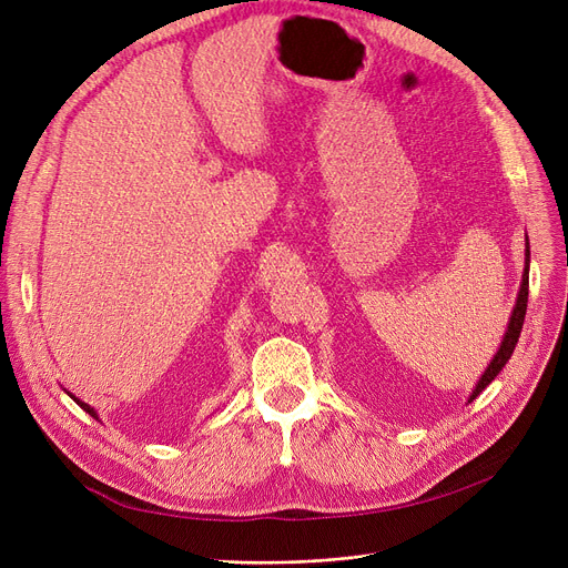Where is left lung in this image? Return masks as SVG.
<instances>
[{
    "label": "left lung",
    "mask_w": 568,
    "mask_h": 568,
    "mask_svg": "<svg viewBox=\"0 0 568 568\" xmlns=\"http://www.w3.org/2000/svg\"><path fill=\"white\" fill-rule=\"evenodd\" d=\"M527 297H529V241H527V268H525V276H523V285H520V294H517V304L513 308V315H510V323H508V329H506V336L501 341V348L497 351L495 359L489 362L487 372L483 374V378L478 381L471 399H476L478 394L495 381L499 376L501 368L508 364L515 345H517V338H520V332H523V325H525V315H527Z\"/></svg>",
    "instance_id": "obj_1"
}]
</instances>
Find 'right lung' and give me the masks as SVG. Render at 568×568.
<instances>
[{
	"label": "right lung",
	"mask_w": 568,
	"mask_h": 568,
	"mask_svg": "<svg viewBox=\"0 0 568 568\" xmlns=\"http://www.w3.org/2000/svg\"><path fill=\"white\" fill-rule=\"evenodd\" d=\"M71 399H73V402H77V404H79V406H81V408H83V410H85V413H90V415H92V417H97V413H94V408H90V406H88V404H83V402H79V399H77V397H71Z\"/></svg>",
	"instance_id": "obj_1"
}]
</instances>
